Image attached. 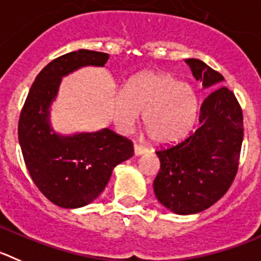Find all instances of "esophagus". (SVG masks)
Here are the masks:
<instances>
[{
	"mask_svg": "<svg viewBox=\"0 0 261 261\" xmlns=\"http://www.w3.org/2000/svg\"><path fill=\"white\" fill-rule=\"evenodd\" d=\"M134 153H135V155H142V154H145V153H148V149L147 148L142 147V145L134 144Z\"/></svg>",
	"mask_w": 261,
	"mask_h": 261,
	"instance_id": "obj_1",
	"label": "esophagus"
}]
</instances>
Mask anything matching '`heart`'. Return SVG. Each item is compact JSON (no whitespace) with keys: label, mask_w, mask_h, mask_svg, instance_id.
<instances>
[{"label":"heart","mask_w":261,"mask_h":261,"mask_svg":"<svg viewBox=\"0 0 261 261\" xmlns=\"http://www.w3.org/2000/svg\"><path fill=\"white\" fill-rule=\"evenodd\" d=\"M201 101L191 84L157 70L133 75L123 91L113 96L111 117L119 133L126 134L143 113V123L157 144H171L186 138L197 122Z\"/></svg>","instance_id":"heart-1"}]
</instances>
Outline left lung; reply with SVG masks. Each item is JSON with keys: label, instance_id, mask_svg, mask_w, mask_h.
<instances>
[{"label": "left lung", "instance_id": "obj_1", "mask_svg": "<svg viewBox=\"0 0 261 261\" xmlns=\"http://www.w3.org/2000/svg\"><path fill=\"white\" fill-rule=\"evenodd\" d=\"M197 81L213 89L201 106L199 127L174 147L157 150L153 181L161 204L177 215L201 213L221 198L234 180L243 140L242 109L224 77L198 59H187Z\"/></svg>", "mask_w": 261, "mask_h": 261}]
</instances>
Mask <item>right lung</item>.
<instances>
[{
	"label": "right lung",
	"instance_id": "right-lung-1",
	"mask_svg": "<svg viewBox=\"0 0 261 261\" xmlns=\"http://www.w3.org/2000/svg\"><path fill=\"white\" fill-rule=\"evenodd\" d=\"M109 55L72 51L48 63L36 77L19 118L18 136L29 175L41 193L63 208L91 203L106 189L117 165L133 157V143L109 128L62 135L50 108L63 77L84 67H104Z\"/></svg>",
	"mask_w": 261,
	"mask_h": 261
}]
</instances>
